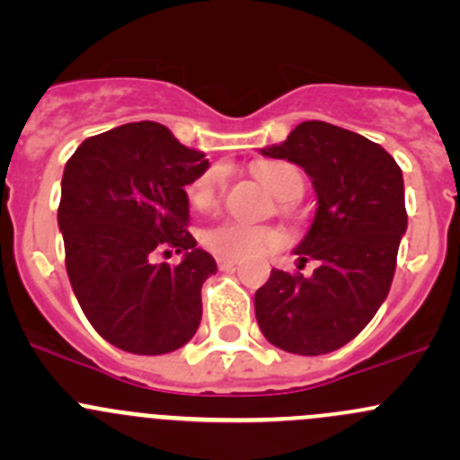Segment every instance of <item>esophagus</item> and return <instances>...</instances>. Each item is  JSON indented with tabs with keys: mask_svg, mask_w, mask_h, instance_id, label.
<instances>
[{
	"mask_svg": "<svg viewBox=\"0 0 460 460\" xmlns=\"http://www.w3.org/2000/svg\"><path fill=\"white\" fill-rule=\"evenodd\" d=\"M217 267L220 269H235L238 267V260L235 258H217Z\"/></svg>",
	"mask_w": 460,
	"mask_h": 460,
	"instance_id": "34e87169",
	"label": "esophagus"
}]
</instances>
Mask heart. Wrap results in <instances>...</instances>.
Masks as SVG:
<instances>
[{"label": "heart", "mask_w": 460, "mask_h": 460, "mask_svg": "<svg viewBox=\"0 0 460 460\" xmlns=\"http://www.w3.org/2000/svg\"><path fill=\"white\" fill-rule=\"evenodd\" d=\"M258 178L267 191H271L278 200L285 202L298 200L305 189L303 173L296 166L287 164V162H269V164H262L258 169ZM222 180H225V173L220 169H211L207 173H202L200 178L193 180L187 189L189 204L193 208H200V211L213 207L217 200V193L222 189ZM200 238L204 247L211 253H216V256L247 258L262 253L264 249L278 244L280 234L269 229V226L249 225V222L240 220H222L207 226Z\"/></svg>", "instance_id": "1"}]
</instances>
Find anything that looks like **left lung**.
Wrapping results in <instances>:
<instances>
[{"mask_svg": "<svg viewBox=\"0 0 460 460\" xmlns=\"http://www.w3.org/2000/svg\"><path fill=\"white\" fill-rule=\"evenodd\" d=\"M262 155L303 166L318 208L303 243L300 269H273L256 291V318L271 345L300 356L341 349L387 298L398 244L407 229L402 171L380 144L333 124L303 122Z\"/></svg>", "mask_w": 460, "mask_h": 460, "instance_id": "8db88e82", "label": "left lung"}]
</instances>
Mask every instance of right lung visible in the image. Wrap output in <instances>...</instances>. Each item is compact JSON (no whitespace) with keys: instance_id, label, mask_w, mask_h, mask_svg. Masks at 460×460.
I'll return each mask as SVG.
<instances>
[{"instance_id":"obj_1","label":"right lung","mask_w":460,"mask_h":460,"mask_svg":"<svg viewBox=\"0 0 460 460\" xmlns=\"http://www.w3.org/2000/svg\"><path fill=\"white\" fill-rule=\"evenodd\" d=\"M208 162L157 122H131L88 137L64 166L58 222L66 271L82 312L118 349L169 354L202 318L211 253L187 231L184 187ZM184 252L178 265L155 252Z\"/></svg>"}]
</instances>
